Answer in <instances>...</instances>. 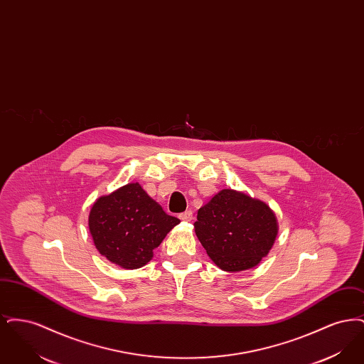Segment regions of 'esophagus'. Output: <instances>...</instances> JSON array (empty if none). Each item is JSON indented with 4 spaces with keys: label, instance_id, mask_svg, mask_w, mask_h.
Masks as SVG:
<instances>
[{
    "label": "esophagus",
    "instance_id": "1",
    "mask_svg": "<svg viewBox=\"0 0 364 364\" xmlns=\"http://www.w3.org/2000/svg\"><path fill=\"white\" fill-rule=\"evenodd\" d=\"M178 217H180V220H181V221H187V223H190V221H192V218H193V215H192V211H191V210H187V211L181 213Z\"/></svg>",
    "mask_w": 364,
    "mask_h": 364
}]
</instances>
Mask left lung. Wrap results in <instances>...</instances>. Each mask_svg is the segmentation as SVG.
<instances>
[{"mask_svg":"<svg viewBox=\"0 0 364 364\" xmlns=\"http://www.w3.org/2000/svg\"><path fill=\"white\" fill-rule=\"evenodd\" d=\"M195 233L210 259L225 272L255 267L276 242L277 217L259 199L223 190L198 210Z\"/></svg>","mask_w":364,"mask_h":364,"instance_id":"obj_1","label":"left lung"}]
</instances>
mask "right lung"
<instances>
[{"label": "right lung", "mask_w": 364, "mask_h": 364, "mask_svg": "<svg viewBox=\"0 0 364 364\" xmlns=\"http://www.w3.org/2000/svg\"><path fill=\"white\" fill-rule=\"evenodd\" d=\"M180 224L166 214L139 183L95 200L88 228L101 255L122 269H139L150 262L165 236Z\"/></svg>", "instance_id": "obj_1"}]
</instances>
